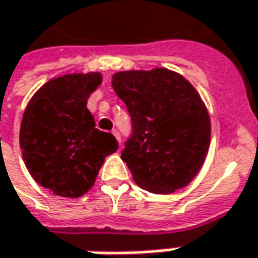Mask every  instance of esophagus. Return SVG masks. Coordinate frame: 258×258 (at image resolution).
<instances>
[{
	"label": "esophagus",
	"instance_id": "34e87169",
	"mask_svg": "<svg viewBox=\"0 0 258 258\" xmlns=\"http://www.w3.org/2000/svg\"><path fill=\"white\" fill-rule=\"evenodd\" d=\"M112 133H113V136L116 138V141L119 142V145H120V135H119V132L115 129V131H112Z\"/></svg>",
	"mask_w": 258,
	"mask_h": 258
}]
</instances>
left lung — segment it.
Instances as JSON below:
<instances>
[{
  "label": "left lung",
  "instance_id": "8db88e82",
  "mask_svg": "<svg viewBox=\"0 0 258 258\" xmlns=\"http://www.w3.org/2000/svg\"><path fill=\"white\" fill-rule=\"evenodd\" d=\"M112 86L132 119L120 157L136 184L156 195L187 186L205 163L212 132L195 86L166 68L116 72Z\"/></svg>",
  "mask_w": 258,
  "mask_h": 258
}]
</instances>
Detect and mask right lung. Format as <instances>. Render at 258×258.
<instances>
[{"label":"right lung","mask_w":258,"mask_h":258,"mask_svg":"<svg viewBox=\"0 0 258 258\" xmlns=\"http://www.w3.org/2000/svg\"><path fill=\"white\" fill-rule=\"evenodd\" d=\"M102 84L99 72L68 74L42 85L28 102L20 129L22 157L32 179L60 198H81L115 153L112 133L95 127L86 108Z\"/></svg>","instance_id":"add662e5"}]
</instances>
